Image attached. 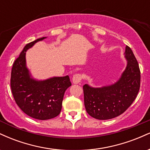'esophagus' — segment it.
<instances>
[{
	"label": "esophagus",
	"instance_id": "obj_1",
	"mask_svg": "<svg viewBox=\"0 0 150 150\" xmlns=\"http://www.w3.org/2000/svg\"><path fill=\"white\" fill-rule=\"evenodd\" d=\"M81 80H82V76L80 74H75L73 77V82L74 84L80 83Z\"/></svg>",
	"mask_w": 150,
	"mask_h": 150
}]
</instances>
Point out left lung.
<instances>
[{
    "mask_svg": "<svg viewBox=\"0 0 150 150\" xmlns=\"http://www.w3.org/2000/svg\"><path fill=\"white\" fill-rule=\"evenodd\" d=\"M126 68L119 80L111 85L92 87L83 86L84 102L89 116L108 120L122 114L132 104L140 87V71L137 59L128 46L125 47Z\"/></svg>",
    "mask_w": 150,
    "mask_h": 150,
    "instance_id": "left-lung-1",
    "label": "left lung"
}]
</instances>
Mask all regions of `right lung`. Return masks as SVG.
Returning a JSON list of instances; mask_svg holds the SVG:
<instances>
[{
	"instance_id": "add662e5",
	"label": "right lung",
	"mask_w": 150,
	"mask_h": 150,
	"mask_svg": "<svg viewBox=\"0 0 150 150\" xmlns=\"http://www.w3.org/2000/svg\"><path fill=\"white\" fill-rule=\"evenodd\" d=\"M46 38L38 39L25 46L13 63L10 78L16 104L24 113L38 120L51 119L59 115L64 93L71 86L68 75L45 80H37L31 76L26 65V51Z\"/></svg>"
}]
</instances>
